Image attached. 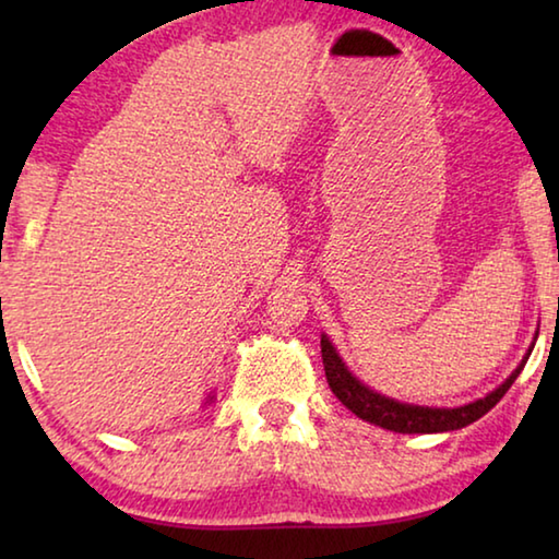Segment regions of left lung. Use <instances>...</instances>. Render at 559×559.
Here are the masks:
<instances>
[{
	"instance_id": "obj_1",
	"label": "left lung",
	"mask_w": 559,
	"mask_h": 559,
	"mask_svg": "<svg viewBox=\"0 0 559 559\" xmlns=\"http://www.w3.org/2000/svg\"><path fill=\"white\" fill-rule=\"evenodd\" d=\"M537 340V330L533 343H530L525 357L520 359V365L510 372L503 384H498L493 392H488L484 400L461 404V406H419V404H406L392 396H384L374 392L372 386H367L362 380L347 370V365L340 357L337 347L330 343V337L323 333L320 335V353H323L325 377L333 394L343 402L349 412L359 419L374 424V427L390 429L396 433H443V431H456L468 427V424L478 421L480 416L488 414L493 406L503 400V394L513 386L518 374L523 372L530 353H533Z\"/></svg>"
}]
</instances>
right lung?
<instances>
[{
  "mask_svg": "<svg viewBox=\"0 0 559 559\" xmlns=\"http://www.w3.org/2000/svg\"><path fill=\"white\" fill-rule=\"evenodd\" d=\"M214 400H216V394H214V392H210V396H206V402H204V404H212Z\"/></svg>",
  "mask_w": 559,
  "mask_h": 559,
  "instance_id": "add662e5",
  "label": "right lung"
}]
</instances>
